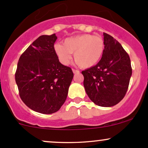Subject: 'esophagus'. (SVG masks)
I'll use <instances>...</instances> for the list:
<instances>
[{
    "label": "esophagus",
    "mask_w": 148,
    "mask_h": 148,
    "mask_svg": "<svg viewBox=\"0 0 148 148\" xmlns=\"http://www.w3.org/2000/svg\"><path fill=\"white\" fill-rule=\"evenodd\" d=\"M72 72L74 74H78V73L80 72L79 70H77V69H72Z\"/></svg>",
    "instance_id": "34e87169"
}]
</instances>
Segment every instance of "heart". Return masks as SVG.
<instances>
[{
    "instance_id": "b5f03b06",
    "label": "heart",
    "mask_w": 148,
    "mask_h": 148,
    "mask_svg": "<svg viewBox=\"0 0 148 148\" xmlns=\"http://www.w3.org/2000/svg\"><path fill=\"white\" fill-rule=\"evenodd\" d=\"M54 52L60 62L67 65L72 59L71 53H74L75 62L83 68L93 67L99 62L103 56L105 43L102 37L90 34H82L67 37L63 45L56 44Z\"/></svg>"
}]
</instances>
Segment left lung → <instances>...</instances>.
<instances>
[{
    "instance_id": "1",
    "label": "left lung",
    "mask_w": 148,
    "mask_h": 148,
    "mask_svg": "<svg viewBox=\"0 0 148 148\" xmlns=\"http://www.w3.org/2000/svg\"><path fill=\"white\" fill-rule=\"evenodd\" d=\"M105 49L94 67L83 71L88 96L96 105L111 107L123 99L128 89L132 69L130 58L115 39L103 33Z\"/></svg>"
}]
</instances>
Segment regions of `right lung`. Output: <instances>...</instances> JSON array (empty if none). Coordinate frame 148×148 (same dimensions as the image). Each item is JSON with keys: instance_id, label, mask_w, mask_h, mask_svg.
<instances>
[{"instance_id": "add662e5", "label": "right lung", "mask_w": 148, "mask_h": 148, "mask_svg": "<svg viewBox=\"0 0 148 148\" xmlns=\"http://www.w3.org/2000/svg\"><path fill=\"white\" fill-rule=\"evenodd\" d=\"M56 34L41 35L22 53L15 81L23 103L34 111L51 114L67 99L74 74L54 52Z\"/></svg>"}]
</instances>
